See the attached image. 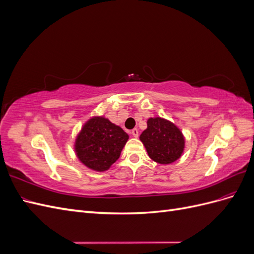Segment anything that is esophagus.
<instances>
[{"label":"esophagus","mask_w":254,"mask_h":254,"mask_svg":"<svg viewBox=\"0 0 254 254\" xmlns=\"http://www.w3.org/2000/svg\"><path fill=\"white\" fill-rule=\"evenodd\" d=\"M131 134H132L134 137H137V136H139V130H137L136 128L132 129V130H131Z\"/></svg>","instance_id":"34e87169"}]
</instances>
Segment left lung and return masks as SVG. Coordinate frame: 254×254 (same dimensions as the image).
I'll use <instances>...</instances> for the list:
<instances>
[{"mask_svg": "<svg viewBox=\"0 0 254 254\" xmlns=\"http://www.w3.org/2000/svg\"><path fill=\"white\" fill-rule=\"evenodd\" d=\"M150 159L160 164H171L178 160L184 150L186 140L181 130L162 118H150L140 135Z\"/></svg>", "mask_w": 254, "mask_h": 254, "instance_id": "obj_1", "label": "left lung"}]
</instances>
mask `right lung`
<instances>
[{"instance_id":"1","label":"right lung","mask_w":254,"mask_h":254,"mask_svg":"<svg viewBox=\"0 0 254 254\" xmlns=\"http://www.w3.org/2000/svg\"><path fill=\"white\" fill-rule=\"evenodd\" d=\"M129 135L104 117H94L84 124L75 141V152L82 164L105 172L117 161Z\"/></svg>"}]
</instances>
